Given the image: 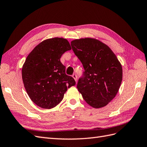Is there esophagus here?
Returning a JSON list of instances; mask_svg holds the SVG:
<instances>
[{"label": "esophagus", "instance_id": "34e87169", "mask_svg": "<svg viewBox=\"0 0 147 147\" xmlns=\"http://www.w3.org/2000/svg\"><path fill=\"white\" fill-rule=\"evenodd\" d=\"M72 77L74 78L75 82H77V75H76V74H73V75H72Z\"/></svg>", "mask_w": 147, "mask_h": 147}]
</instances>
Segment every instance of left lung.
Listing matches in <instances>:
<instances>
[{
    "mask_svg": "<svg viewBox=\"0 0 147 147\" xmlns=\"http://www.w3.org/2000/svg\"><path fill=\"white\" fill-rule=\"evenodd\" d=\"M84 71L77 88L87 104L96 109L107 105L117 95L123 78L122 66L112 50L94 38L71 42Z\"/></svg>",
    "mask_w": 147,
    "mask_h": 147,
    "instance_id": "1",
    "label": "left lung"
}]
</instances>
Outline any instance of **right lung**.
<instances>
[{
	"instance_id": "add662e5",
	"label": "right lung",
	"mask_w": 147,
	"mask_h": 147,
	"mask_svg": "<svg viewBox=\"0 0 147 147\" xmlns=\"http://www.w3.org/2000/svg\"><path fill=\"white\" fill-rule=\"evenodd\" d=\"M71 50L67 40L52 38L40 43L26 58L22 68V78L30 99L43 109L55 107L63 100L75 80L65 74L60 58Z\"/></svg>"
}]
</instances>
